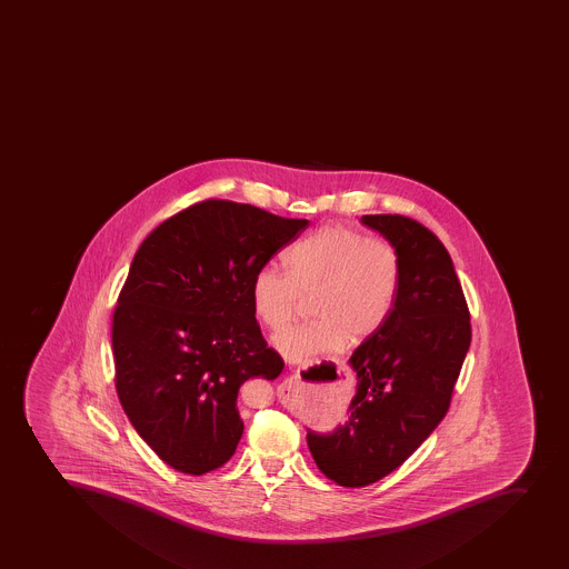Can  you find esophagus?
Returning a JSON list of instances; mask_svg holds the SVG:
<instances>
[{
	"label": "esophagus",
	"mask_w": 569,
	"mask_h": 569,
	"mask_svg": "<svg viewBox=\"0 0 569 569\" xmlns=\"http://www.w3.org/2000/svg\"><path fill=\"white\" fill-rule=\"evenodd\" d=\"M298 381V375L290 376V378H287V381L284 383L290 385L292 387V383H296Z\"/></svg>",
	"instance_id": "34e87169"
}]
</instances>
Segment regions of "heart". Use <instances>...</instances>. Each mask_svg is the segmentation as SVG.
Instances as JSON below:
<instances>
[{
    "instance_id": "obj_1",
    "label": "heart",
    "mask_w": 569,
    "mask_h": 569,
    "mask_svg": "<svg viewBox=\"0 0 569 569\" xmlns=\"http://www.w3.org/2000/svg\"><path fill=\"white\" fill-rule=\"evenodd\" d=\"M287 270L262 264L251 277L256 318L277 330L312 296V321L282 328L273 347L292 363H308L345 345L372 338L387 323L400 288L401 262L389 241L352 226H321L284 251Z\"/></svg>"
}]
</instances>
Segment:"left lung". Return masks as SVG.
I'll return each instance as SVG.
<instances>
[{"label":"left lung","mask_w":569,"mask_h":569,"mask_svg":"<svg viewBox=\"0 0 569 569\" xmlns=\"http://www.w3.org/2000/svg\"><path fill=\"white\" fill-rule=\"evenodd\" d=\"M361 222L395 246L401 277L387 323L350 358L358 392L349 420L330 432L308 430L319 471L343 487L381 480L438 427L471 345V316L451 256L440 239L403 216Z\"/></svg>","instance_id":"obj_1"}]
</instances>
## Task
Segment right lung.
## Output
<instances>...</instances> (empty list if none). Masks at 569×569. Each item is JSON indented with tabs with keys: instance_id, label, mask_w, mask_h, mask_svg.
<instances>
[{
	"instance_id": "right-lung-1",
	"label": "right lung",
	"mask_w": 569,
	"mask_h": 569,
	"mask_svg": "<svg viewBox=\"0 0 569 569\" xmlns=\"http://www.w3.org/2000/svg\"><path fill=\"white\" fill-rule=\"evenodd\" d=\"M307 219L208 199L140 244L113 313L114 385L131 426L160 460L200 477L241 440L246 379L281 375L251 307L250 282Z\"/></svg>"
}]
</instances>
